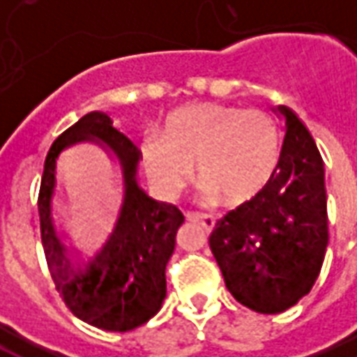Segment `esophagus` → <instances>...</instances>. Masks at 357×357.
Masks as SVG:
<instances>
[{
	"instance_id": "1",
	"label": "esophagus",
	"mask_w": 357,
	"mask_h": 357,
	"mask_svg": "<svg viewBox=\"0 0 357 357\" xmlns=\"http://www.w3.org/2000/svg\"><path fill=\"white\" fill-rule=\"evenodd\" d=\"M185 218L189 220V222H201L206 231H212V229H214V225H216V220H214L212 216H208V214H195V212H187Z\"/></svg>"
}]
</instances>
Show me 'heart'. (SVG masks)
Segmentation results:
<instances>
[{
	"label": "heart",
	"instance_id": "1",
	"mask_svg": "<svg viewBox=\"0 0 357 357\" xmlns=\"http://www.w3.org/2000/svg\"><path fill=\"white\" fill-rule=\"evenodd\" d=\"M281 130L260 109L199 102L170 112L162 135L141 139V158L151 183L164 197L176 195L197 170L210 201L239 204L268 187L281 160Z\"/></svg>",
	"mask_w": 357,
	"mask_h": 357
}]
</instances>
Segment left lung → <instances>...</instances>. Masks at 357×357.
I'll return each instance as SVG.
<instances>
[{"label": "left lung", "mask_w": 357, "mask_h": 357, "mask_svg": "<svg viewBox=\"0 0 357 357\" xmlns=\"http://www.w3.org/2000/svg\"><path fill=\"white\" fill-rule=\"evenodd\" d=\"M279 110L284 139L275 176L218 220L208 239L233 298L258 314H279L306 296L329 243L321 155L298 116Z\"/></svg>", "instance_id": "obj_1"}]
</instances>
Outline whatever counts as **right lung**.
I'll list each match as a JSON object with an SVG mask.
<instances>
[{
  "instance_id": "obj_1",
  "label": "right lung",
  "mask_w": 357,
  "mask_h": 357,
  "mask_svg": "<svg viewBox=\"0 0 357 357\" xmlns=\"http://www.w3.org/2000/svg\"><path fill=\"white\" fill-rule=\"evenodd\" d=\"M102 140L119 156L125 199L113 224L84 248L62 243L50 220L58 153L78 140ZM141 151L112 128L102 112L82 116L51 145L38 195L40 233L45 262L66 307L82 321L107 331H132L160 310L166 296V264L183 224L178 206L156 202L137 185Z\"/></svg>"
}]
</instances>
